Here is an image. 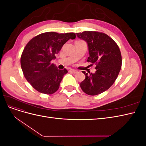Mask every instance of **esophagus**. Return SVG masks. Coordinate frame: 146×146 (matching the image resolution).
Segmentation results:
<instances>
[{
    "label": "esophagus",
    "mask_w": 146,
    "mask_h": 146,
    "mask_svg": "<svg viewBox=\"0 0 146 146\" xmlns=\"http://www.w3.org/2000/svg\"><path fill=\"white\" fill-rule=\"evenodd\" d=\"M69 72H71L74 73V74H76V73L77 72V71L76 70H74V69H70L69 70Z\"/></svg>",
    "instance_id": "34e87169"
}]
</instances>
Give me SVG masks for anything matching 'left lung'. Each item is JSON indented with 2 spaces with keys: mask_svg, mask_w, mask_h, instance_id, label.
<instances>
[{
  "mask_svg": "<svg viewBox=\"0 0 146 146\" xmlns=\"http://www.w3.org/2000/svg\"><path fill=\"white\" fill-rule=\"evenodd\" d=\"M77 36L87 43L90 55L87 61L96 65L94 74L89 72L88 74L83 71L85 79L80 86L88 95L102 93L111 87L120 72L121 51L113 39L105 33L85 31L77 33Z\"/></svg>",
  "mask_w": 146,
  "mask_h": 146,
  "instance_id": "1",
  "label": "left lung"
}]
</instances>
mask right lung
Returning a JSON list of instances; mask_svg holds the SVG:
<instances>
[{"instance_id": "right-lung-1", "label": "right lung", "mask_w": 146, "mask_h": 146, "mask_svg": "<svg viewBox=\"0 0 146 146\" xmlns=\"http://www.w3.org/2000/svg\"><path fill=\"white\" fill-rule=\"evenodd\" d=\"M76 37L74 33L46 32L27 43L21 57V66L26 80L36 91L51 94L58 90L68 70L57 69L50 61L69 39Z\"/></svg>"}]
</instances>
